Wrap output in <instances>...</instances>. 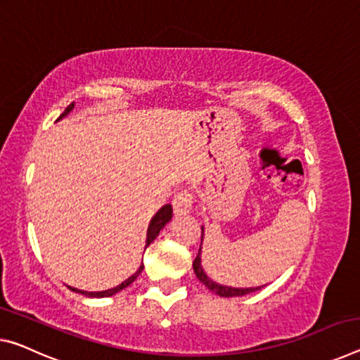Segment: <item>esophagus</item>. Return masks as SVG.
Returning <instances> with one entry per match:
<instances>
[{
  "label": "esophagus",
  "instance_id": "obj_1",
  "mask_svg": "<svg viewBox=\"0 0 360 360\" xmlns=\"http://www.w3.org/2000/svg\"><path fill=\"white\" fill-rule=\"evenodd\" d=\"M192 203H193V195L189 191H181L179 193H176L173 198L174 214L176 216L187 214L192 210Z\"/></svg>",
  "mask_w": 360,
  "mask_h": 360
}]
</instances>
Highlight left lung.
Wrapping results in <instances>:
<instances>
[{"mask_svg":"<svg viewBox=\"0 0 360 360\" xmlns=\"http://www.w3.org/2000/svg\"><path fill=\"white\" fill-rule=\"evenodd\" d=\"M202 242H203V227H202ZM193 272H195V276L198 281L202 283H205V287L211 292L222 296V298H232V296H243V295H248V293H253L256 290H261L262 287H250V288H233V287H226V285H219L211 281V278L207 276V272L203 271V266H202V243H200V248H198V255L197 258L193 259Z\"/></svg>","mask_w":360,"mask_h":360,"instance_id":"8db88e82","label":"left lung"}]
</instances>
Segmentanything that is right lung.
I'll return each mask as SVG.
<instances>
[{"label":"right lung","mask_w":360,"mask_h":360,"mask_svg":"<svg viewBox=\"0 0 360 360\" xmlns=\"http://www.w3.org/2000/svg\"><path fill=\"white\" fill-rule=\"evenodd\" d=\"M73 107H75V104H73V102H72V104L65 108L64 113H62V115H60L59 118H57V120H62L65 115H68V113L72 112ZM171 218H173V207H171V205H163V207L157 211L155 216H153V218L150 219L149 227H147L146 248L149 247V245H150L153 240H155L157 236L160 233V231H162L163 227L168 224V222L171 221ZM142 269H144V264H141L139 269L136 271V272L133 274V276L128 277L127 281L122 282L120 285H117V287L110 288V290H104V292H84V290H78V288H73V287H68V288H70L72 292H77V293H79V295L88 296V298H107V296H112V295H115V293H118V292H122L123 288H127L128 285L133 283V282L136 281V278H138L139 274L142 272Z\"/></svg>","instance_id":"add662e5"}]
</instances>
